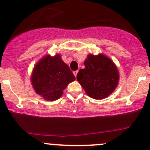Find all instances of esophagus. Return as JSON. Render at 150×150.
Returning <instances> with one entry per match:
<instances>
[{
  "label": "esophagus",
  "instance_id": "1",
  "mask_svg": "<svg viewBox=\"0 0 150 150\" xmlns=\"http://www.w3.org/2000/svg\"><path fill=\"white\" fill-rule=\"evenodd\" d=\"M78 70H77V71H74V72H73L74 75H75V77H77V74H78Z\"/></svg>",
  "mask_w": 150,
  "mask_h": 150
}]
</instances>
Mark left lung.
I'll return each mask as SVG.
<instances>
[{"label": "left lung", "mask_w": 150, "mask_h": 150, "mask_svg": "<svg viewBox=\"0 0 150 150\" xmlns=\"http://www.w3.org/2000/svg\"><path fill=\"white\" fill-rule=\"evenodd\" d=\"M84 69L77 75V81L88 96L103 99L110 96L119 83V72L112 60L103 54H88Z\"/></svg>", "instance_id": "left-lung-1"}]
</instances>
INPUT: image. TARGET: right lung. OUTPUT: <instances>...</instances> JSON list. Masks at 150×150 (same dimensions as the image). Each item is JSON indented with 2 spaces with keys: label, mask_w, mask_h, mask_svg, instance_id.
I'll list each match as a JSON object with an SVG mask.
<instances>
[{
  "label": "right lung",
  "mask_w": 150,
  "mask_h": 150,
  "mask_svg": "<svg viewBox=\"0 0 150 150\" xmlns=\"http://www.w3.org/2000/svg\"><path fill=\"white\" fill-rule=\"evenodd\" d=\"M30 79L37 94L47 101H55L61 97L68 84L75 81V77L59 54H47L34 66Z\"/></svg>",
  "instance_id": "add662e5"
}]
</instances>
